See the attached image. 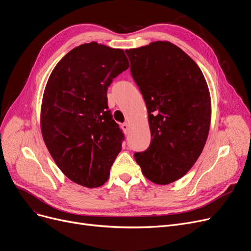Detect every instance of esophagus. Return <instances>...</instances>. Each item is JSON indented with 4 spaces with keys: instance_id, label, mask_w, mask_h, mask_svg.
Masks as SVG:
<instances>
[{
    "instance_id": "obj_1",
    "label": "esophagus",
    "mask_w": 251,
    "mask_h": 251,
    "mask_svg": "<svg viewBox=\"0 0 251 251\" xmlns=\"http://www.w3.org/2000/svg\"><path fill=\"white\" fill-rule=\"evenodd\" d=\"M121 127H122V129H123V131H124L125 133H128V131H129V124H128L127 122L123 123Z\"/></svg>"
}]
</instances>
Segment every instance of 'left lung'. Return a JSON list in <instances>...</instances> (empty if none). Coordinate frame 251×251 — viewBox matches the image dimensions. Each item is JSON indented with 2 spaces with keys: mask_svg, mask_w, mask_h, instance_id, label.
<instances>
[{
  "mask_svg": "<svg viewBox=\"0 0 251 251\" xmlns=\"http://www.w3.org/2000/svg\"><path fill=\"white\" fill-rule=\"evenodd\" d=\"M145 100L151 141L134 154L144 176L157 184L182 177L197 161L210 126V96L204 75L170 42L125 50Z\"/></svg>",
  "mask_w": 251,
  "mask_h": 251,
  "instance_id": "1",
  "label": "left lung"
}]
</instances>
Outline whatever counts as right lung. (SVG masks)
Wrapping results in <instances>:
<instances>
[{
    "instance_id": "add662e5",
    "label": "right lung",
    "mask_w": 251,
    "mask_h": 251,
    "mask_svg": "<svg viewBox=\"0 0 251 251\" xmlns=\"http://www.w3.org/2000/svg\"><path fill=\"white\" fill-rule=\"evenodd\" d=\"M128 68L122 49L91 42L63 56L47 82L43 138L64 176L83 187L102 186L121 151L125 137L108 110L106 91Z\"/></svg>"
}]
</instances>
